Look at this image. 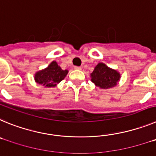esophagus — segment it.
Masks as SVG:
<instances>
[{
	"instance_id": "34e87169",
	"label": "esophagus",
	"mask_w": 156,
	"mask_h": 156,
	"mask_svg": "<svg viewBox=\"0 0 156 156\" xmlns=\"http://www.w3.org/2000/svg\"><path fill=\"white\" fill-rule=\"evenodd\" d=\"M74 69H76V70H81V67L80 66H75V67H74Z\"/></svg>"
}]
</instances>
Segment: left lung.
I'll use <instances>...</instances> for the list:
<instances>
[{
    "label": "left lung",
    "mask_w": 156,
    "mask_h": 156,
    "mask_svg": "<svg viewBox=\"0 0 156 156\" xmlns=\"http://www.w3.org/2000/svg\"><path fill=\"white\" fill-rule=\"evenodd\" d=\"M91 81L101 89H108L116 86L120 80V74L116 70L112 69L102 62L95 66L90 74Z\"/></svg>",
    "instance_id": "left-lung-1"
}]
</instances>
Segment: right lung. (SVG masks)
Here are the masks:
<instances>
[{
    "mask_svg": "<svg viewBox=\"0 0 156 156\" xmlns=\"http://www.w3.org/2000/svg\"><path fill=\"white\" fill-rule=\"evenodd\" d=\"M68 70H62L55 61H53L44 69L36 73V83L45 87H54L61 82L68 73Z\"/></svg>",
    "mask_w": 156,
    "mask_h": 156,
    "instance_id": "obj_1",
    "label": "right lung"
}]
</instances>
